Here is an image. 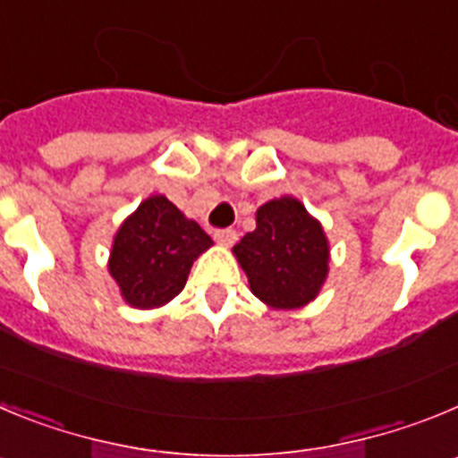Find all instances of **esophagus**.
Masks as SVG:
<instances>
[{"instance_id": "esophagus-1", "label": "esophagus", "mask_w": 458, "mask_h": 458, "mask_svg": "<svg viewBox=\"0 0 458 458\" xmlns=\"http://www.w3.org/2000/svg\"><path fill=\"white\" fill-rule=\"evenodd\" d=\"M213 236H216V241L220 242V245H233L238 238V233L233 232V229H216V233H213Z\"/></svg>"}]
</instances>
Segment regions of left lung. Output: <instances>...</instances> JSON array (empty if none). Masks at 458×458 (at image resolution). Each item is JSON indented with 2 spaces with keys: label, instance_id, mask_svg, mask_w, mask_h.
<instances>
[{
  "label": "left lung",
  "instance_id": "1",
  "mask_svg": "<svg viewBox=\"0 0 458 458\" xmlns=\"http://www.w3.org/2000/svg\"><path fill=\"white\" fill-rule=\"evenodd\" d=\"M233 251L247 272L251 293L275 309L309 304L329 270L325 232L293 197L263 204L257 229Z\"/></svg>",
  "mask_w": 458,
  "mask_h": 458
}]
</instances>
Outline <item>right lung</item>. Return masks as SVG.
Listing matches in <instances>:
<instances>
[{
	"mask_svg": "<svg viewBox=\"0 0 458 458\" xmlns=\"http://www.w3.org/2000/svg\"><path fill=\"white\" fill-rule=\"evenodd\" d=\"M211 242L167 197L154 195L120 226L108 270L129 304L154 309L183 291L192 261Z\"/></svg>",
	"mask_w": 458,
	"mask_h": 458,
	"instance_id": "obj_1",
	"label": "right lung"
}]
</instances>
